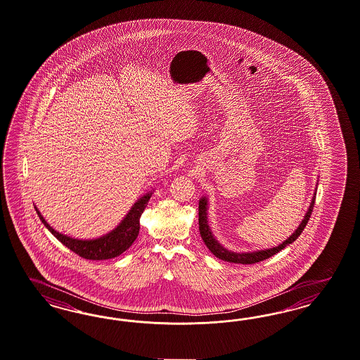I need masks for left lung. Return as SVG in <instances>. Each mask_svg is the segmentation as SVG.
<instances>
[{"mask_svg":"<svg viewBox=\"0 0 360 360\" xmlns=\"http://www.w3.org/2000/svg\"><path fill=\"white\" fill-rule=\"evenodd\" d=\"M318 184V183H316ZM318 188V186H316ZM316 188H315V192H314V196L311 200V204L307 210L306 214L302 220V223L299 224V226L296 228V231L293 232L292 235L288 238V239L284 240L281 244H279L278 247H274V248H268V250H259V251H252V252H233V251H229L224 248L217 239L213 236L212 231L210 228L208 224V199L205 196H202L199 200V229L200 235H201V239L205 243V245L208 247V250L219 259L224 260V262H229V263H238V264H255V263H259L262 260H266L268 257L276 255L280 252L281 250H284L287 245H290L291 243H293L295 240L297 239L300 236V233L303 232L304 226H307L309 217H311V213L314 210V204H315V198H316Z\"/></svg>","mask_w":360,"mask_h":360,"instance_id":"1","label":"left lung"}]
</instances>
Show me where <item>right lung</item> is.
<instances>
[{
  "instance_id": "add662e5",
  "label": "right lung",
  "mask_w": 360,
  "mask_h": 360,
  "mask_svg": "<svg viewBox=\"0 0 360 360\" xmlns=\"http://www.w3.org/2000/svg\"><path fill=\"white\" fill-rule=\"evenodd\" d=\"M152 191L146 193L143 198L137 200L127 213V216L121 220L120 224L108 232L107 235L100 236L97 239H75L64 233L57 232L52 226L46 223L44 216L40 211L36 208V212L39 214L42 224L46 226L52 235H54L57 240H60L65 247L70 251L77 253L81 257L88 260H108L113 259L116 256H120L121 253L125 252L132 244L134 240L137 239L139 231H140V217L141 213L144 212L148 201L152 196Z\"/></svg>"
}]
</instances>
